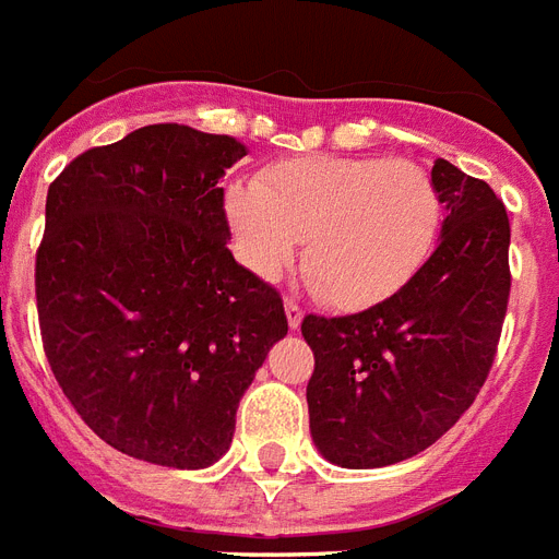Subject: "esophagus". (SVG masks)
<instances>
[{
    "mask_svg": "<svg viewBox=\"0 0 559 559\" xmlns=\"http://www.w3.org/2000/svg\"><path fill=\"white\" fill-rule=\"evenodd\" d=\"M285 317H288V329H292V332H297L302 323V308L297 306L294 300H285Z\"/></svg>",
    "mask_w": 559,
    "mask_h": 559,
    "instance_id": "obj_1",
    "label": "esophagus"
}]
</instances>
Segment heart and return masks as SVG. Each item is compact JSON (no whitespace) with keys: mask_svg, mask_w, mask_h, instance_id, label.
Here are the masks:
<instances>
[{"mask_svg":"<svg viewBox=\"0 0 559 559\" xmlns=\"http://www.w3.org/2000/svg\"><path fill=\"white\" fill-rule=\"evenodd\" d=\"M236 251L259 280H276L297 257L323 302L360 311L399 294L427 262L441 227L430 173L395 158L280 160L259 185L227 193Z\"/></svg>","mask_w":559,"mask_h":559,"instance_id":"obj_1","label":"heart"}]
</instances>
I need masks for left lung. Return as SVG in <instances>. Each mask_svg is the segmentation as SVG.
Returning <instances> with one entry per match:
<instances>
[{"mask_svg":"<svg viewBox=\"0 0 559 559\" xmlns=\"http://www.w3.org/2000/svg\"><path fill=\"white\" fill-rule=\"evenodd\" d=\"M441 239L390 300L302 320L314 352L308 427L337 467L372 471L418 456L479 395L511 294L506 204L450 160L432 164Z\"/></svg>","mask_w":559,"mask_h":559,"instance_id":"left-lung-1","label":"left lung"}]
</instances>
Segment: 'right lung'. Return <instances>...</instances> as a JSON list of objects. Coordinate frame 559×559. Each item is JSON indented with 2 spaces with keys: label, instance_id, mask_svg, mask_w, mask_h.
Here are the masks:
<instances>
[{
  "label": "right lung",
  "instance_id": "1",
  "mask_svg": "<svg viewBox=\"0 0 559 559\" xmlns=\"http://www.w3.org/2000/svg\"><path fill=\"white\" fill-rule=\"evenodd\" d=\"M230 135L153 123L48 187L37 311L57 383L120 453L176 471L225 456L236 406L288 334L283 297L227 251Z\"/></svg>",
  "mask_w": 559,
  "mask_h": 559
}]
</instances>
